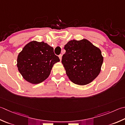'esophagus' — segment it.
<instances>
[{
    "label": "esophagus",
    "mask_w": 125,
    "mask_h": 125,
    "mask_svg": "<svg viewBox=\"0 0 125 125\" xmlns=\"http://www.w3.org/2000/svg\"><path fill=\"white\" fill-rule=\"evenodd\" d=\"M62 54H60V55H59V58H60V61L62 60Z\"/></svg>",
    "instance_id": "34e87169"
}]
</instances>
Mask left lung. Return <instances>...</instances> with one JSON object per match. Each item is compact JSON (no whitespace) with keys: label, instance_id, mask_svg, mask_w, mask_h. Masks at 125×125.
<instances>
[{"label":"left lung","instance_id":"8db88e82","mask_svg":"<svg viewBox=\"0 0 125 125\" xmlns=\"http://www.w3.org/2000/svg\"><path fill=\"white\" fill-rule=\"evenodd\" d=\"M62 63L69 79L74 83H89L101 71L104 58L101 51L85 39L72 40L64 46Z\"/></svg>","mask_w":125,"mask_h":125}]
</instances>
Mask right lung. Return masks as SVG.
<instances>
[{
  "label": "right lung",
  "mask_w": 125,
  "mask_h": 125,
  "mask_svg": "<svg viewBox=\"0 0 125 125\" xmlns=\"http://www.w3.org/2000/svg\"><path fill=\"white\" fill-rule=\"evenodd\" d=\"M60 61L53 48L47 43L32 41L19 53L17 65L24 79L38 84L47 79L53 64Z\"/></svg>",
  "instance_id": "1"
}]
</instances>
